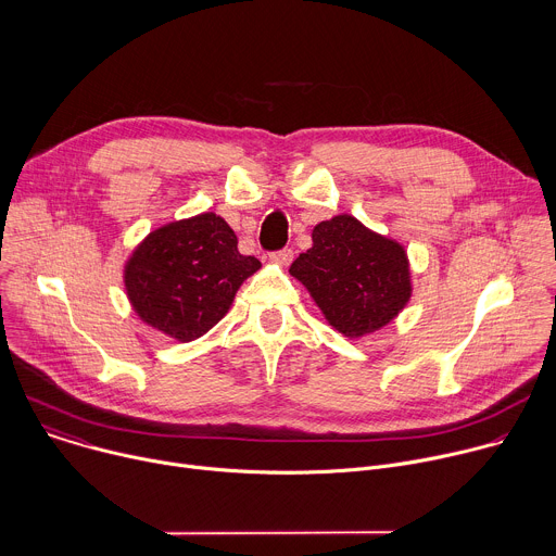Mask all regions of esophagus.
I'll list each match as a JSON object with an SVG mask.
<instances>
[{"mask_svg": "<svg viewBox=\"0 0 556 556\" xmlns=\"http://www.w3.org/2000/svg\"><path fill=\"white\" fill-rule=\"evenodd\" d=\"M292 260H294L292 249H283V251H277V253L270 255V262H275V264H279V266H290Z\"/></svg>", "mask_w": 556, "mask_h": 556, "instance_id": "obj_1", "label": "esophagus"}]
</instances>
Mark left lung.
Returning a JSON list of instances; mask_svg holds the SVG:
<instances>
[{"mask_svg":"<svg viewBox=\"0 0 556 556\" xmlns=\"http://www.w3.org/2000/svg\"><path fill=\"white\" fill-rule=\"evenodd\" d=\"M290 275L348 339L389 326L414 292L405 247L348 213L314 226L312 249L294 260Z\"/></svg>","mask_w":556,"mask_h":556,"instance_id":"left-lung-1","label":"left lung"}]
</instances>
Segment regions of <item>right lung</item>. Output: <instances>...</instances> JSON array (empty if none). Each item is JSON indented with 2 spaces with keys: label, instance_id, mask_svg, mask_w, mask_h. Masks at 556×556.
I'll return each instance as SVG.
<instances>
[{
  "label": "right lung",
  "instance_id": "add662e5",
  "mask_svg": "<svg viewBox=\"0 0 556 556\" xmlns=\"http://www.w3.org/2000/svg\"><path fill=\"white\" fill-rule=\"evenodd\" d=\"M262 268L237 251V235L215 213L151 230L125 262L123 281L134 312L180 343L206 334L235 292Z\"/></svg>",
  "mask_w": 556,
  "mask_h": 556
}]
</instances>
